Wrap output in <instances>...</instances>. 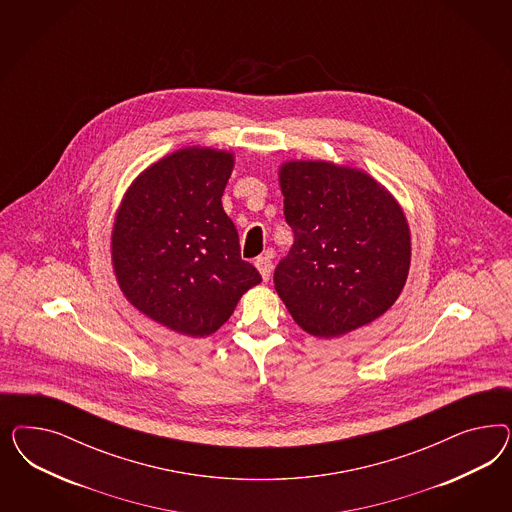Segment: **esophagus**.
<instances>
[{"label":"esophagus","instance_id":"esophagus-1","mask_svg":"<svg viewBox=\"0 0 512 512\" xmlns=\"http://www.w3.org/2000/svg\"><path fill=\"white\" fill-rule=\"evenodd\" d=\"M270 259H272V257H270L268 253H264V255H261V257L255 261V266H257V270L261 272L263 281H268L270 274H272V261H270Z\"/></svg>","mask_w":512,"mask_h":512}]
</instances>
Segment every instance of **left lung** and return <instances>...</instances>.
Instances as JSON below:
<instances>
[{
  "instance_id": "8db88e82",
  "label": "left lung",
  "mask_w": 512,
  "mask_h": 512,
  "mask_svg": "<svg viewBox=\"0 0 512 512\" xmlns=\"http://www.w3.org/2000/svg\"><path fill=\"white\" fill-rule=\"evenodd\" d=\"M285 219L295 244L274 272L296 325L340 338L398 300L411 264V231L396 197L372 174L325 161L279 165Z\"/></svg>"
}]
</instances>
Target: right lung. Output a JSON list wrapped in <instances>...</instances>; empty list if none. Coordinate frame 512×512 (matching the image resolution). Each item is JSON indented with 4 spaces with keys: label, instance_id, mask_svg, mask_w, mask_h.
Returning a JSON list of instances; mask_svg holds the SVG:
<instances>
[{
    "label": "right lung",
    "instance_id": "right-lung-1",
    "mask_svg": "<svg viewBox=\"0 0 512 512\" xmlns=\"http://www.w3.org/2000/svg\"><path fill=\"white\" fill-rule=\"evenodd\" d=\"M234 152L187 146L161 157L127 187L110 233V259L127 302L178 334L204 338L261 283L240 259L221 197Z\"/></svg>",
    "mask_w": 512,
    "mask_h": 512
}]
</instances>
